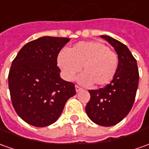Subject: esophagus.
<instances>
[{
    "instance_id": "34e87169",
    "label": "esophagus",
    "mask_w": 149,
    "mask_h": 149,
    "mask_svg": "<svg viewBox=\"0 0 149 149\" xmlns=\"http://www.w3.org/2000/svg\"><path fill=\"white\" fill-rule=\"evenodd\" d=\"M75 88H76V91H77V92L81 91L82 90V89L80 87V86H75Z\"/></svg>"
}]
</instances>
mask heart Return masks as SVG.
<instances>
[{
    "label": "heart",
    "instance_id": "1",
    "mask_svg": "<svg viewBox=\"0 0 149 149\" xmlns=\"http://www.w3.org/2000/svg\"><path fill=\"white\" fill-rule=\"evenodd\" d=\"M58 65L64 78L71 81L81 69L84 73L79 82L86 86L95 84L104 86L111 82L118 68V56L100 41H82L73 45L68 51L62 50L58 55Z\"/></svg>",
    "mask_w": 149,
    "mask_h": 149
}]
</instances>
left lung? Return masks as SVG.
<instances>
[{
	"instance_id": "obj_1",
	"label": "left lung",
	"mask_w": 149,
	"mask_h": 149,
	"mask_svg": "<svg viewBox=\"0 0 149 149\" xmlns=\"http://www.w3.org/2000/svg\"><path fill=\"white\" fill-rule=\"evenodd\" d=\"M115 49L118 68L112 81L104 88L90 90L86 107L88 117L102 126H112L123 120L134 104L139 85L137 62L123 43L109 36H100Z\"/></svg>"
}]
</instances>
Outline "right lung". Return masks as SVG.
I'll return each instance as SVG.
<instances>
[{
  "label": "right lung",
  "instance_id": "right-lung-1",
  "mask_svg": "<svg viewBox=\"0 0 149 149\" xmlns=\"http://www.w3.org/2000/svg\"><path fill=\"white\" fill-rule=\"evenodd\" d=\"M70 40L42 36L27 43L12 62L8 77L13 107L25 122L36 127L53 124L66 102L76 95L73 83L60 77L58 54Z\"/></svg>",
  "mask_w": 149,
  "mask_h": 149
}]
</instances>
